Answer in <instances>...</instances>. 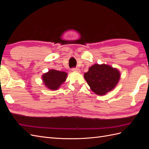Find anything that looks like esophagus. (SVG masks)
<instances>
[{
    "mask_svg": "<svg viewBox=\"0 0 149 149\" xmlns=\"http://www.w3.org/2000/svg\"><path fill=\"white\" fill-rule=\"evenodd\" d=\"M72 71L73 72H76V73H79L80 72V70L78 68H72Z\"/></svg>",
    "mask_w": 149,
    "mask_h": 149,
    "instance_id": "34e87169",
    "label": "esophagus"
}]
</instances>
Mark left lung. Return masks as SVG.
I'll return each instance as SVG.
<instances>
[{
    "mask_svg": "<svg viewBox=\"0 0 149 149\" xmlns=\"http://www.w3.org/2000/svg\"><path fill=\"white\" fill-rule=\"evenodd\" d=\"M84 77L92 91L101 96L115 88L120 79V73L109 65L95 64L89 68Z\"/></svg>",
    "mask_w": 149,
    "mask_h": 149,
    "instance_id": "1",
    "label": "left lung"
}]
</instances>
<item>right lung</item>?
Segmentation results:
<instances>
[{
    "label": "right lung",
    "mask_w": 149,
    "mask_h": 149,
    "mask_svg": "<svg viewBox=\"0 0 149 149\" xmlns=\"http://www.w3.org/2000/svg\"><path fill=\"white\" fill-rule=\"evenodd\" d=\"M66 76L67 73L65 72L51 70L43 75L42 79L48 88L52 90H56L65 81Z\"/></svg>",
    "instance_id": "add662e5"
}]
</instances>
